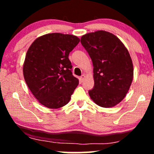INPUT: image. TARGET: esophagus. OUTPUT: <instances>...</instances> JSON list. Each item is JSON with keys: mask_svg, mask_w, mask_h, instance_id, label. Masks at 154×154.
Wrapping results in <instances>:
<instances>
[{"mask_svg": "<svg viewBox=\"0 0 154 154\" xmlns=\"http://www.w3.org/2000/svg\"><path fill=\"white\" fill-rule=\"evenodd\" d=\"M85 75H82L81 77L79 78V80H80V81L81 82H83V81H84V79H85Z\"/></svg>", "mask_w": 154, "mask_h": 154, "instance_id": "34e87169", "label": "esophagus"}]
</instances>
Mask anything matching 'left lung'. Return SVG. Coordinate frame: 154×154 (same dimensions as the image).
<instances>
[{
  "mask_svg": "<svg viewBox=\"0 0 154 154\" xmlns=\"http://www.w3.org/2000/svg\"><path fill=\"white\" fill-rule=\"evenodd\" d=\"M81 43L93 64L94 85L88 92L90 98L100 106H114L125 97L133 79L127 48L115 35L105 31L87 33Z\"/></svg>",
  "mask_w": 154,
  "mask_h": 154,
  "instance_id": "left-lung-1",
  "label": "left lung"
}]
</instances>
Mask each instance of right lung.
<instances>
[{
  "mask_svg": "<svg viewBox=\"0 0 154 154\" xmlns=\"http://www.w3.org/2000/svg\"><path fill=\"white\" fill-rule=\"evenodd\" d=\"M75 35L48 33L33 41L26 52L23 73L29 90L48 108L68 104L79 85L69 54L79 43Z\"/></svg>",
  "mask_w": 154,
  "mask_h": 154,
  "instance_id": "add662e5",
  "label": "right lung"
}]
</instances>
